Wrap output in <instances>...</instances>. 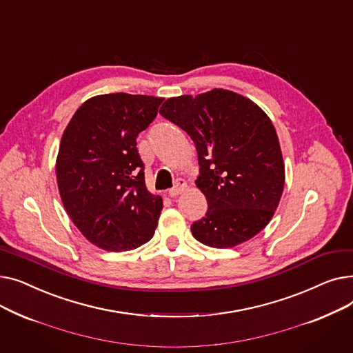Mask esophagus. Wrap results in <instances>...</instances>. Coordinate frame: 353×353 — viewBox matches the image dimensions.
I'll return each mask as SVG.
<instances>
[{
    "label": "esophagus",
    "instance_id": "obj_1",
    "mask_svg": "<svg viewBox=\"0 0 353 353\" xmlns=\"http://www.w3.org/2000/svg\"><path fill=\"white\" fill-rule=\"evenodd\" d=\"M186 188H188V183L183 179H177L174 183V188L167 192V194H169L170 197H177L179 194H181L184 190H186Z\"/></svg>",
    "mask_w": 353,
    "mask_h": 353
}]
</instances>
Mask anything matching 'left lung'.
Masks as SVG:
<instances>
[{"label":"left lung","mask_w":353,"mask_h":353,"mask_svg":"<svg viewBox=\"0 0 353 353\" xmlns=\"http://www.w3.org/2000/svg\"><path fill=\"white\" fill-rule=\"evenodd\" d=\"M160 114L194 141L208 213L194 221L200 243L228 249L263 230L285 186V163L265 111L234 91L213 88L194 97L165 100Z\"/></svg>","instance_id":"left-lung-1"}]
</instances>
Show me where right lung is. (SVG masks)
<instances>
[{"instance_id":"right-lung-1","label":"right lung","mask_w":353,"mask_h":353,"mask_svg":"<svg viewBox=\"0 0 353 353\" xmlns=\"http://www.w3.org/2000/svg\"><path fill=\"white\" fill-rule=\"evenodd\" d=\"M164 99L101 94L84 101L67 124L55 174L64 209L90 243L124 252L147 243L163 209L145 188L137 136Z\"/></svg>"}]
</instances>
